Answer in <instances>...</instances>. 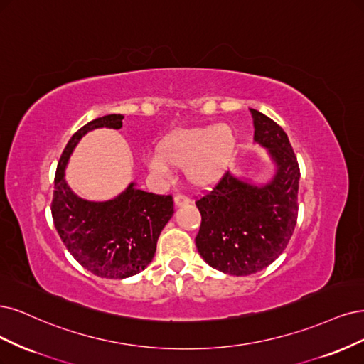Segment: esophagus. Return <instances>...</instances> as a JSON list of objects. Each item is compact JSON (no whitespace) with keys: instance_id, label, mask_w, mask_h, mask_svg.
Segmentation results:
<instances>
[{"instance_id":"1","label":"esophagus","mask_w":364,"mask_h":364,"mask_svg":"<svg viewBox=\"0 0 364 364\" xmlns=\"http://www.w3.org/2000/svg\"><path fill=\"white\" fill-rule=\"evenodd\" d=\"M173 201H175V205H177V207H183V205H189L191 204V198L178 193V195H175Z\"/></svg>"}]
</instances>
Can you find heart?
Returning a JSON list of instances; mask_svg holds the SVG:
<instances>
[{
	"mask_svg": "<svg viewBox=\"0 0 364 364\" xmlns=\"http://www.w3.org/2000/svg\"><path fill=\"white\" fill-rule=\"evenodd\" d=\"M237 139L228 125H205L177 130L161 139L159 154L148 157V168L168 177L171 167L184 168L186 178L198 189H208L224 177L236 154Z\"/></svg>",
	"mask_w": 364,
	"mask_h": 364,
	"instance_id": "heart-1",
	"label": "heart"
}]
</instances>
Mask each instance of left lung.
Segmentation results:
<instances>
[{"label": "left lung", "mask_w": 364, "mask_h": 364, "mask_svg": "<svg viewBox=\"0 0 364 364\" xmlns=\"http://www.w3.org/2000/svg\"><path fill=\"white\" fill-rule=\"evenodd\" d=\"M254 140L267 148L277 171L255 186L225 172L196 199L201 227L195 237L205 263L228 275H251L274 263L296 227L299 166L289 137L277 122L251 109Z\"/></svg>", "instance_id": "left-lung-1"}]
</instances>
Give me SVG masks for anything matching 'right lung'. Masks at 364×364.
<instances>
[{
    "mask_svg": "<svg viewBox=\"0 0 364 364\" xmlns=\"http://www.w3.org/2000/svg\"><path fill=\"white\" fill-rule=\"evenodd\" d=\"M122 114L93 119L69 139L58 160L51 213L55 230L74 259L93 275L122 279L139 274L154 259L161 230L173 215L172 195L136 189L132 183L104 203L77 196L65 180V168L78 140L95 128L122 127Z\"/></svg>",
    "mask_w": 364,
    "mask_h": 364,
    "instance_id": "right-lung-1",
    "label": "right lung"
}]
</instances>
